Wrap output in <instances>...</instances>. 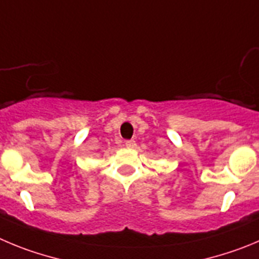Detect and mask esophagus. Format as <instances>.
Wrapping results in <instances>:
<instances>
[{
  "label": "esophagus",
  "mask_w": 259,
  "mask_h": 259,
  "mask_svg": "<svg viewBox=\"0 0 259 259\" xmlns=\"http://www.w3.org/2000/svg\"><path fill=\"white\" fill-rule=\"evenodd\" d=\"M125 144H126V147H129V148H134V147H135V141L130 139V141L125 142Z\"/></svg>",
  "instance_id": "34e87169"
}]
</instances>
